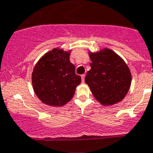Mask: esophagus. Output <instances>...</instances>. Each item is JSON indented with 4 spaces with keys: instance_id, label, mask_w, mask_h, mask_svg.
<instances>
[{
    "instance_id": "esophagus-1",
    "label": "esophagus",
    "mask_w": 153,
    "mask_h": 153,
    "mask_svg": "<svg viewBox=\"0 0 153 153\" xmlns=\"http://www.w3.org/2000/svg\"><path fill=\"white\" fill-rule=\"evenodd\" d=\"M84 77H85V74H82V75H81V79H82V82H83V83L84 82Z\"/></svg>"
}]
</instances>
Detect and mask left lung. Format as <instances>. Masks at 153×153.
<instances>
[{
  "mask_svg": "<svg viewBox=\"0 0 153 153\" xmlns=\"http://www.w3.org/2000/svg\"><path fill=\"white\" fill-rule=\"evenodd\" d=\"M89 55L92 62L85 82L94 98L104 105L123 100L131 84V74L127 64L110 49Z\"/></svg>",
  "mask_w": 153,
  "mask_h": 153,
  "instance_id": "1",
  "label": "left lung"
}]
</instances>
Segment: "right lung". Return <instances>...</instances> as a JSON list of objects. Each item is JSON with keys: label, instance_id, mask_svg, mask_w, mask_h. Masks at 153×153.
Wrapping results in <instances>:
<instances>
[{"label": "right lung", "instance_id": "obj_1", "mask_svg": "<svg viewBox=\"0 0 153 153\" xmlns=\"http://www.w3.org/2000/svg\"><path fill=\"white\" fill-rule=\"evenodd\" d=\"M81 82L69 61V52L53 49L36 63L32 74L33 90L40 101L53 106H62L71 100Z\"/></svg>", "mask_w": 153, "mask_h": 153}]
</instances>
